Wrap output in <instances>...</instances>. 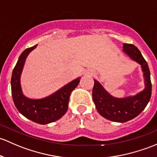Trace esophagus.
<instances>
[{
  "label": "esophagus",
  "mask_w": 157,
  "mask_h": 157,
  "mask_svg": "<svg viewBox=\"0 0 157 157\" xmlns=\"http://www.w3.org/2000/svg\"><path fill=\"white\" fill-rule=\"evenodd\" d=\"M83 75L84 76H95V71L92 70V69H88V70H85L83 71Z\"/></svg>",
  "instance_id": "1"
}]
</instances>
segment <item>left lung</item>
Wrapping results in <instances>:
<instances>
[{
  "mask_svg": "<svg viewBox=\"0 0 157 157\" xmlns=\"http://www.w3.org/2000/svg\"><path fill=\"white\" fill-rule=\"evenodd\" d=\"M123 52L141 65L144 79V89L135 95L117 98L110 95L98 80H94L92 98L101 116L118 123L131 120L144 110L149 102L152 91L149 67L139 49L133 44H123Z\"/></svg>",
  "mask_w": 157,
  "mask_h": 157,
  "instance_id": "1",
  "label": "left lung"
}]
</instances>
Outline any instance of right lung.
Returning a JSON list of instances; mask_svg holds the SVG:
<instances>
[{"instance_id": "obj_1", "label": "right lung", "mask_w": 157, "mask_h": 157, "mask_svg": "<svg viewBox=\"0 0 157 157\" xmlns=\"http://www.w3.org/2000/svg\"><path fill=\"white\" fill-rule=\"evenodd\" d=\"M37 46L26 49L19 56L13 71L11 91L13 102L19 113L34 123L45 125L56 121L67 112L70 95L80 83V77L45 98L34 99L26 97L21 86V74L28 56Z\"/></svg>"}]
</instances>
